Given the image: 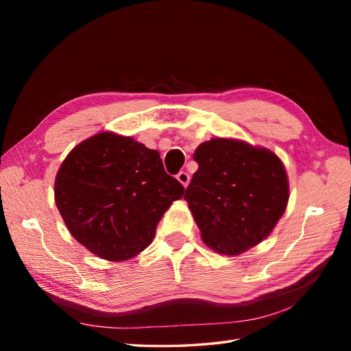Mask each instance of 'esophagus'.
I'll return each instance as SVG.
<instances>
[{"label": "esophagus", "instance_id": "obj_1", "mask_svg": "<svg viewBox=\"0 0 351 351\" xmlns=\"http://www.w3.org/2000/svg\"><path fill=\"white\" fill-rule=\"evenodd\" d=\"M177 180H178V182L182 183L184 187H187L189 183H190V176H189V173H186V171H180V173L177 174Z\"/></svg>", "mask_w": 351, "mask_h": 351}]
</instances>
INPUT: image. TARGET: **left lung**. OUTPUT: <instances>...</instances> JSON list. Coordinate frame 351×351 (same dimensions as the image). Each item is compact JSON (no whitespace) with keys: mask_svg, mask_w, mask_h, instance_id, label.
<instances>
[{"mask_svg":"<svg viewBox=\"0 0 351 351\" xmlns=\"http://www.w3.org/2000/svg\"><path fill=\"white\" fill-rule=\"evenodd\" d=\"M199 164L184 199L214 252L236 256L267 239L289 204V177L267 147L215 137L195 151Z\"/></svg>","mask_w":351,"mask_h":351,"instance_id":"obj_1","label":"left lung"}]
</instances>
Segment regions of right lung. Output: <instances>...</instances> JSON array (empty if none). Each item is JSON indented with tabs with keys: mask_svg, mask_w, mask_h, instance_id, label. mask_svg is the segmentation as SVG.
Segmentation results:
<instances>
[{
	"mask_svg": "<svg viewBox=\"0 0 351 351\" xmlns=\"http://www.w3.org/2000/svg\"><path fill=\"white\" fill-rule=\"evenodd\" d=\"M54 187L71 236L111 262L129 261L149 246L159 219L184 195L182 183L165 173L158 151L112 132L74 146Z\"/></svg>",
	"mask_w": 351,
	"mask_h": 351,
	"instance_id": "right-lung-1",
	"label": "right lung"
}]
</instances>
